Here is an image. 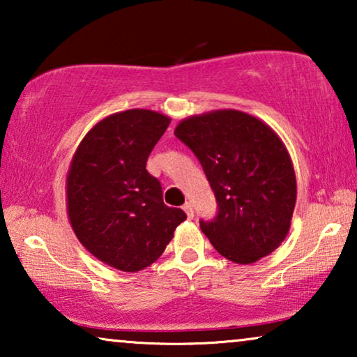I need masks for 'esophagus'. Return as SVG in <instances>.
Here are the masks:
<instances>
[{
  "label": "esophagus",
  "mask_w": 357,
  "mask_h": 357,
  "mask_svg": "<svg viewBox=\"0 0 357 357\" xmlns=\"http://www.w3.org/2000/svg\"><path fill=\"white\" fill-rule=\"evenodd\" d=\"M183 211L187 213L188 218H193V213H195V211H193V204L190 203V202L185 203V204H183Z\"/></svg>",
  "instance_id": "esophagus-1"
}]
</instances>
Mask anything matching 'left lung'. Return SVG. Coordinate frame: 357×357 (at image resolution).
I'll list each match as a JSON object with an SVG mask.
<instances>
[{
    "mask_svg": "<svg viewBox=\"0 0 357 357\" xmlns=\"http://www.w3.org/2000/svg\"><path fill=\"white\" fill-rule=\"evenodd\" d=\"M175 136L192 149L214 192L218 213L199 227L234 263H253L281 245L296 206L289 154L270 126L238 110L180 121Z\"/></svg>",
    "mask_w": 357,
    "mask_h": 357,
    "instance_id": "1",
    "label": "left lung"
}]
</instances>
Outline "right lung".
<instances>
[{
  "instance_id": "obj_1",
  "label": "right lung",
  "mask_w": 357,
  "mask_h": 357,
  "mask_svg": "<svg viewBox=\"0 0 357 357\" xmlns=\"http://www.w3.org/2000/svg\"><path fill=\"white\" fill-rule=\"evenodd\" d=\"M170 120L133 109L99 121L81 141L66 180L68 214L79 242L121 271L149 266L187 219L169 208L162 187L146 170Z\"/></svg>"
}]
</instances>
